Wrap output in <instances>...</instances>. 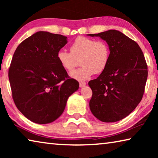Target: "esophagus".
Wrapping results in <instances>:
<instances>
[{"label": "esophagus", "mask_w": 158, "mask_h": 158, "mask_svg": "<svg viewBox=\"0 0 158 158\" xmlns=\"http://www.w3.org/2000/svg\"><path fill=\"white\" fill-rule=\"evenodd\" d=\"M85 85H86V84H85V82H79V86L81 88L84 87Z\"/></svg>", "instance_id": "34e87169"}]
</instances>
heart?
<instances>
[{
    "label": "heart",
    "instance_id": "1",
    "mask_svg": "<svg viewBox=\"0 0 158 158\" xmlns=\"http://www.w3.org/2000/svg\"><path fill=\"white\" fill-rule=\"evenodd\" d=\"M69 49L70 52L60 50L57 53V60L63 69L71 72L80 59L81 68L70 73L74 79L85 81L95 73H102L108 66L110 49L105 42L79 36L72 42Z\"/></svg>",
    "mask_w": 158,
    "mask_h": 158
}]
</instances>
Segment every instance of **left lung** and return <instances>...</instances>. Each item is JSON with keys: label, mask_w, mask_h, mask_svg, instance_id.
Instances as JSON below:
<instances>
[{"label": "left lung", "mask_w": 158, "mask_h": 158, "mask_svg": "<svg viewBox=\"0 0 158 158\" xmlns=\"http://www.w3.org/2000/svg\"><path fill=\"white\" fill-rule=\"evenodd\" d=\"M89 35L100 37L110 49L105 70L89 82L93 91L90 111L102 122L121 121L143 98L148 77L145 57L137 42L120 31L109 30Z\"/></svg>", "instance_id": "1"}]
</instances>
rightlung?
I'll list each match as a JSON object with an SVG mask.
<instances>
[{
    "label": "right lung",
    "mask_w": 158,
    "mask_h": 158,
    "mask_svg": "<svg viewBox=\"0 0 158 158\" xmlns=\"http://www.w3.org/2000/svg\"><path fill=\"white\" fill-rule=\"evenodd\" d=\"M67 37L39 31L17 47L8 77L16 106L25 117L38 124L54 121L67 100L79 89L57 60Z\"/></svg>",
    "instance_id": "obj_1"
}]
</instances>
